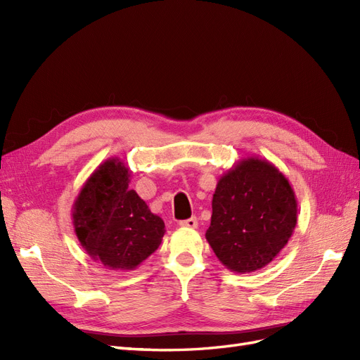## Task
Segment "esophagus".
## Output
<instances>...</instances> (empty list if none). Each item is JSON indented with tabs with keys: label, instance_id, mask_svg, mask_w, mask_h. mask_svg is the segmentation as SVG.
I'll use <instances>...</instances> for the list:
<instances>
[{
	"label": "esophagus",
	"instance_id": "34e87169",
	"mask_svg": "<svg viewBox=\"0 0 360 360\" xmlns=\"http://www.w3.org/2000/svg\"><path fill=\"white\" fill-rule=\"evenodd\" d=\"M179 225L183 226V228H197L198 226V221H197V217H189V219L180 221Z\"/></svg>",
	"mask_w": 360,
	"mask_h": 360
}]
</instances>
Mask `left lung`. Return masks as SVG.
<instances>
[{
    "label": "left lung",
    "mask_w": 360,
    "mask_h": 360,
    "mask_svg": "<svg viewBox=\"0 0 360 360\" xmlns=\"http://www.w3.org/2000/svg\"><path fill=\"white\" fill-rule=\"evenodd\" d=\"M205 238L217 259L236 274L263 269L288 243L297 224V200L274 163L238 160L216 184Z\"/></svg>",
    "instance_id": "1"
}]
</instances>
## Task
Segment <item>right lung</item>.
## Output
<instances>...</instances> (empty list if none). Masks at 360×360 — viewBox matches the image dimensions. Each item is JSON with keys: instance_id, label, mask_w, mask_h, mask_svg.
Wrapping results in <instances>:
<instances>
[{"instance_id": "add662e5", "label": "right lung", "mask_w": 360, "mask_h": 360, "mask_svg": "<svg viewBox=\"0 0 360 360\" xmlns=\"http://www.w3.org/2000/svg\"><path fill=\"white\" fill-rule=\"evenodd\" d=\"M130 169L111 158L101 163L75 200L72 219L81 246L112 270H135L162 243L165 224L129 189Z\"/></svg>"}]
</instances>
